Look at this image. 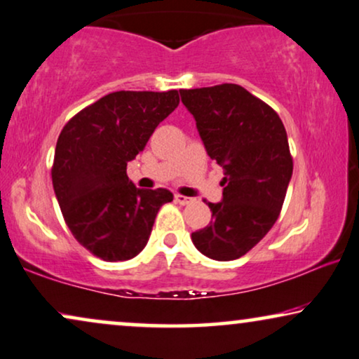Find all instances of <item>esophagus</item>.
Instances as JSON below:
<instances>
[{
  "label": "esophagus",
  "instance_id": "obj_1",
  "mask_svg": "<svg viewBox=\"0 0 359 359\" xmlns=\"http://www.w3.org/2000/svg\"><path fill=\"white\" fill-rule=\"evenodd\" d=\"M175 202L179 205H189V203L194 202V198L184 197V195H175Z\"/></svg>",
  "mask_w": 359,
  "mask_h": 359
}]
</instances>
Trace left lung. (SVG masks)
I'll use <instances>...</instances> for the list:
<instances>
[{"label": "left lung", "instance_id": "8db88e82", "mask_svg": "<svg viewBox=\"0 0 359 359\" xmlns=\"http://www.w3.org/2000/svg\"><path fill=\"white\" fill-rule=\"evenodd\" d=\"M210 159L224 169L223 200L208 203L212 223L192 233L210 259L233 261L274 226L294 162L279 114L236 83L180 90Z\"/></svg>", "mask_w": 359, "mask_h": 359}]
</instances>
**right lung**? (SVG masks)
<instances>
[{
	"instance_id": "right-lung-1",
	"label": "right lung",
	"mask_w": 359,
	"mask_h": 359,
	"mask_svg": "<svg viewBox=\"0 0 359 359\" xmlns=\"http://www.w3.org/2000/svg\"><path fill=\"white\" fill-rule=\"evenodd\" d=\"M179 92H113L69 119L57 140L52 185L76 241L103 261H126L149 240L165 189H137L126 165L157 124L179 107Z\"/></svg>"
}]
</instances>
